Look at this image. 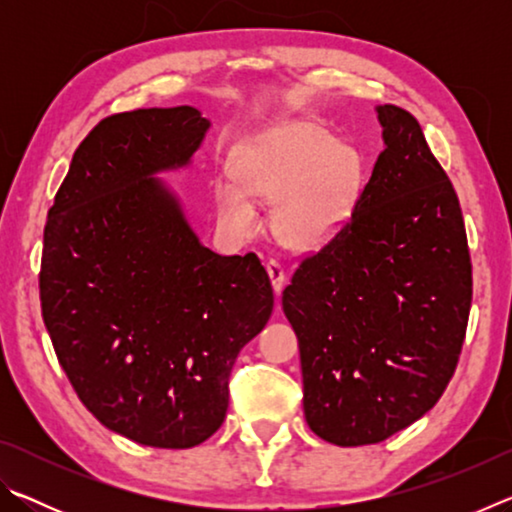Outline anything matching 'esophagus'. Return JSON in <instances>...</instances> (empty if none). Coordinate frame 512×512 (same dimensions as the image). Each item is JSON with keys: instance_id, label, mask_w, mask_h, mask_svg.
I'll use <instances>...</instances> for the list:
<instances>
[{"instance_id": "esophagus-1", "label": "esophagus", "mask_w": 512, "mask_h": 512, "mask_svg": "<svg viewBox=\"0 0 512 512\" xmlns=\"http://www.w3.org/2000/svg\"><path fill=\"white\" fill-rule=\"evenodd\" d=\"M266 271H268V277H271V284H273L275 293H282V289H284V266L277 262V259H268Z\"/></svg>"}]
</instances>
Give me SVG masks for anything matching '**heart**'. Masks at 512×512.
I'll use <instances>...</instances> for the list:
<instances>
[{"instance_id": "obj_1", "label": "heart", "mask_w": 512, "mask_h": 512, "mask_svg": "<svg viewBox=\"0 0 512 512\" xmlns=\"http://www.w3.org/2000/svg\"><path fill=\"white\" fill-rule=\"evenodd\" d=\"M232 176L216 178L221 221L241 237L255 235L259 214L250 196L274 201L273 228L298 250L320 248L348 225L359 201L363 160L352 144L314 121H291L248 137L230 155Z\"/></svg>"}]
</instances>
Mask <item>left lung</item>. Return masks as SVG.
Wrapping results in <instances>:
<instances>
[{"label":"left lung","mask_w":512,"mask_h":512,"mask_svg":"<svg viewBox=\"0 0 512 512\" xmlns=\"http://www.w3.org/2000/svg\"><path fill=\"white\" fill-rule=\"evenodd\" d=\"M386 149L345 228L300 259L282 307L309 429L375 445L436 406L461 357L472 262L461 203L411 112L379 106Z\"/></svg>","instance_id":"obj_1"}]
</instances>
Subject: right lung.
Masks as SVG:
<instances>
[{
  "instance_id": "right-lung-1",
  "label": "right lung",
  "mask_w": 512,
  "mask_h": 512,
  "mask_svg": "<svg viewBox=\"0 0 512 512\" xmlns=\"http://www.w3.org/2000/svg\"><path fill=\"white\" fill-rule=\"evenodd\" d=\"M207 126L192 106L101 119L45 225L40 305L58 363L103 427L160 449L221 427L237 354L273 311L259 257L201 246L153 178L187 164Z\"/></svg>"
}]
</instances>
